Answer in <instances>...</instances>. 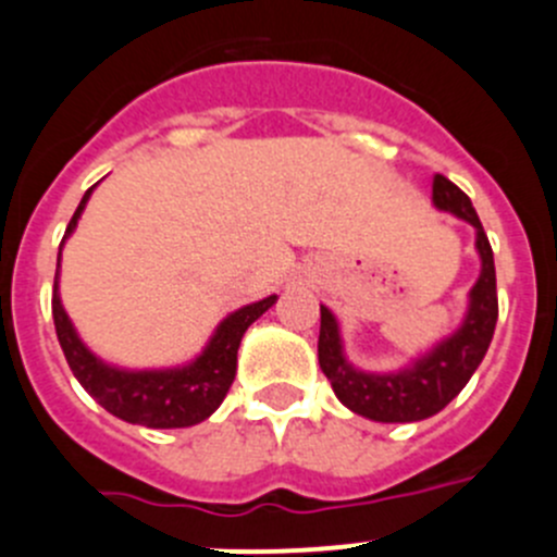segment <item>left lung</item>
I'll use <instances>...</instances> for the list:
<instances>
[{
	"label": "left lung",
	"instance_id": "obj_1",
	"mask_svg": "<svg viewBox=\"0 0 557 557\" xmlns=\"http://www.w3.org/2000/svg\"><path fill=\"white\" fill-rule=\"evenodd\" d=\"M432 202L443 213L468 221L475 230V251L481 259V273L468 293V311L454 333L412 358L396 372H363L352 367L344 355L342 331L327 306H320V369L331 380L333 394L347 410L380 423H412L441 412L459 391L468 385L479 363L490 349L497 322V287L492 246L484 235L479 213L468 196L446 180L434 174Z\"/></svg>",
	"mask_w": 557,
	"mask_h": 557
}]
</instances>
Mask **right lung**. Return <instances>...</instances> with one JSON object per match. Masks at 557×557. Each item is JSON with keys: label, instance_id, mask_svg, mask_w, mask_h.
Segmentation results:
<instances>
[{"label": "right lung", "instance_id": "add662e5", "mask_svg": "<svg viewBox=\"0 0 557 557\" xmlns=\"http://www.w3.org/2000/svg\"><path fill=\"white\" fill-rule=\"evenodd\" d=\"M92 188L84 194L67 224L65 237L60 243V257H57L54 275V298H51V314H54L57 338L67 358L73 377L84 385L89 396L98 401L111 416L123 418L128 423H139L147 429H183L202 423L213 416L224 401L232 380L237 372V347H240L243 333L251 322H257L270 306L275 304V295L248 304L243 309L232 311L230 317L219 322L210 342L196 355L194 361L172 369H123L114 363H106L103 358L92 352L82 336L73 327L65 306L60 300V262L62 246L76 230L84 208H87Z\"/></svg>", "mask_w": 557, "mask_h": 557}]
</instances>
